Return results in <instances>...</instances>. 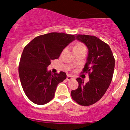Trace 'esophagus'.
I'll return each mask as SVG.
<instances>
[{"label":"esophagus","instance_id":"34e87169","mask_svg":"<svg viewBox=\"0 0 130 130\" xmlns=\"http://www.w3.org/2000/svg\"><path fill=\"white\" fill-rule=\"evenodd\" d=\"M72 79H73V77H71V76H70V75L67 76V80H70Z\"/></svg>","mask_w":130,"mask_h":130}]
</instances>
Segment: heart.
Wrapping results in <instances>:
<instances>
[{
    "label": "heart",
    "instance_id": "b5f03b06",
    "mask_svg": "<svg viewBox=\"0 0 130 130\" xmlns=\"http://www.w3.org/2000/svg\"><path fill=\"white\" fill-rule=\"evenodd\" d=\"M83 48H85L84 46L83 45V44H81V43H79V44H77L76 45L74 46L73 50H77V49H83Z\"/></svg>",
    "mask_w": 130,
    "mask_h": 130
}]
</instances>
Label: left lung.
I'll return each mask as SVG.
<instances>
[{
    "mask_svg": "<svg viewBox=\"0 0 130 130\" xmlns=\"http://www.w3.org/2000/svg\"><path fill=\"white\" fill-rule=\"evenodd\" d=\"M75 37L88 49L83 73H89V80L84 83L81 78H77L78 88L71 91V97L80 105L89 106L100 100L108 90L114 74L115 59L108 44L97 37L87 35Z\"/></svg>",
    "mask_w": 130,
    "mask_h": 130,
    "instance_id": "1",
    "label": "left lung"
}]
</instances>
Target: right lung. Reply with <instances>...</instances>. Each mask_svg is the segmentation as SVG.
<instances>
[{"instance_id":"obj_1","label":"right lung","mask_w":130,"mask_h":130,"mask_svg":"<svg viewBox=\"0 0 130 130\" xmlns=\"http://www.w3.org/2000/svg\"><path fill=\"white\" fill-rule=\"evenodd\" d=\"M74 40V35L52 32L37 37L24 47L19 75L22 89L33 103L41 105L50 102L57 85L67 78L65 72L52 74L47 68Z\"/></svg>"}]
</instances>
